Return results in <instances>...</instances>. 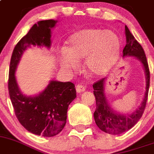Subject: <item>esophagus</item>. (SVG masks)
<instances>
[{
    "label": "esophagus",
    "instance_id": "34e87169",
    "mask_svg": "<svg viewBox=\"0 0 154 154\" xmlns=\"http://www.w3.org/2000/svg\"><path fill=\"white\" fill-rule=\"evenodd\" d=\"M85 89H86V88L84 85H78L76 87V90H77V93H82V92L85 91Z\"/></svg>",
    "mask_w": 154,
    "mask_h": 154
}]
</instances>
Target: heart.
<instances>
[{"mask_svg":"<svg viewBox=\"0 0 154 154\" xmlns=\"http://www.w3.org/2000/svg\"><path fill=\"white\" fill-rule=\"evenodd\" d=\"M121 52L119 36L113 30L86 29L68 38L59 63L64 70L74 69L78 60L85 58L84 66L90 75L102 76L116 65Z\"/></svg>","mask_w":154,"mask_h":154,"instance_id":"1","label":"heart"}]
</instances>
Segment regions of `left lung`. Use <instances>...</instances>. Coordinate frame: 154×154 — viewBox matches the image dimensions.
Returning <instances> with one entry per match:
<instances>
[{
    "instance_id": "left-lung-1",
    "label": "left lung",
    "mask_w": 154,
    "mask_h": 154,
    "mask_svg": "<svg viewBox=\"0 0 154 154\" xmlns=\"http://www.w3.org/2000/svg\"><path fill=\"white\" fill-rule=\"evenodd\" d=\"M125 34L126 44L122 51L123 57H135L141 63L145 73L146 91L143 99L136 110L132 113H120L110 106L105 96L107 77L94 84L93 91L97 106L95 112H94V121L101 130L111 135H119L126 132L138 122L145 109L149 88V70L143 49L135 39L126 25L125 26Z\"/></svg>"
}]
</instances>
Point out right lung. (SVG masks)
Wrapping results in <instances>:
<instances>
[{"label": "right lung", "instance_id": "right-lung-1", "mask_svg": "<svg viewBox=\"0 0 154 154\" xmlns=\"http://www.w3.org/2000/svg\"><path fill=\"white\" fill-rule=\"evenodd\" d=\"M57 20L38 21L15 45L11 58L8 91L14 113L25 129L37 136L52 137L60 133L66 122L69 105L77 97L71 82L51 80L42 91L26 95L20 90L15 72L24 52L32 45L51 47V30Z\"/></svg>", "mask_w": 154, "mask_h": 154}]
</instances>
